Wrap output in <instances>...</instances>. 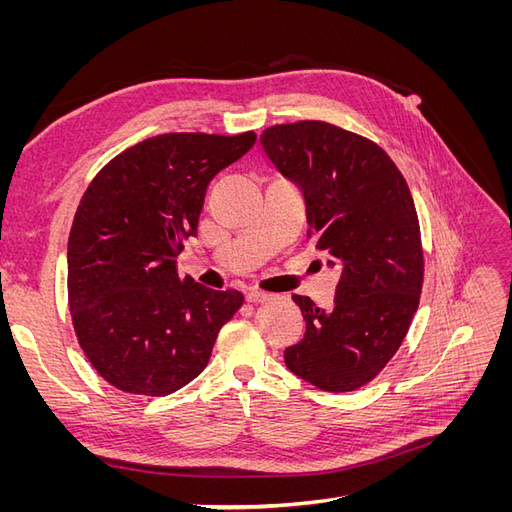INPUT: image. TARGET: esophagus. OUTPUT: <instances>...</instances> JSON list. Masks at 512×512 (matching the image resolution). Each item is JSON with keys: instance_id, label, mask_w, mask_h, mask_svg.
Masks as SVG:
<instances>
[{"instance_id": "1", "label": "esophagus", "mask_w": 512, "mask_h": 512, "mask_svg": "<svg viewBox=\"0 0 512 512\" xmlns=\"http://www.w3.org/2000/svg\"><path fill=\"white\" fill-rule=\"evenodd\" d=\"M245 299L250 303H267V301H273L275 294H269V292H262V290H250L245 294Z\"/></svg>"}]
</instances>
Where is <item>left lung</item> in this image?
<instances>
[{"instance_id": "obj_1", "label": "left lung", "mask_w": 512, "mask_h": 512, "mask_svg": "<svg viewBox=\"0 0 512 512\" xmlns=\"http://www.w3.org/2000/svg\"><path fill=\"white\" fill-rule=\"evenodd\" d=\"M280 173L305 196L307 237L342 265L331 309L294 294L305 335L284 350L294 376L329 393L374 380L410 329L423 288L421 228L404 175L369 138L327 121L260 134Z\"/></svg>"}]
</instances>
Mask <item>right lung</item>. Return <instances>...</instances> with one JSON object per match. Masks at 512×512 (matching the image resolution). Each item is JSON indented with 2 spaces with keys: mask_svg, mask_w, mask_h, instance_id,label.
Instances as JSON below:
<instances>
[{
  "mask_svg": "<svg viewBox=\"0 0 512 512\" xmlns=\"http://www.w3.org/2000/svg\"><path fill=\"white\" fill-rule=\"evenodd\" d=\"M254 132L151 136L89 183L68 239V303L76 337L115 389L164 397L209 363L237 290L179 277L183 241L196 237L211 179L243 158Z\"/></svg>",
  "mask_w": 512,
  "mask_h": 512,
  "instance_id": "add662e5",
  "label": "right lung"
}]
</instances>
